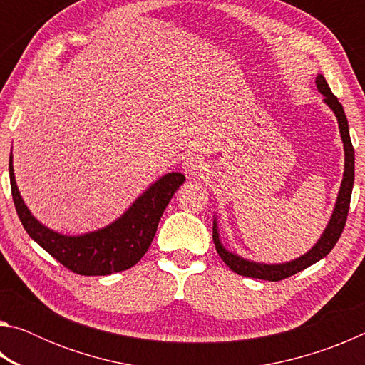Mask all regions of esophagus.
Returning a JSON list of instances; mask_svg holds the SVG:
<instances>
[{"mask_svg": "<svg viewBox=\"0 0 365 365\" xmlns=\"http://www.w3.org/2000/svg\"><path fill=\"white\" fill-rule=\"evenodd\" d=\"M183 170L185 174H188L191 177H196V175H205L207 172V165L205 160L197 156H191L190 159L185 160L183 164Z\"/></svg>", "mask_w": 365, "mask_h": 365, "instance_id": "esophagus-1", "label": "esophagus"}]
</instances>
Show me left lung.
Wrapping results in <instances>:
<instances>
[{
  "label": "left lung",
  "mask_w": 365,
  "mask_h": 365,
  "mask_svg": "<svg viewBox=\"0 0 365 365\" xmlns=\"http://www.w3.org/2000/svg\"><path fill=\"white\" fill-rule=\"evenodd\" d=\"M316 83L320 93L324 95V101L329 104L330 109L336 115L339 133H341V140L344 145V174H343V182H341V187H339V193L336 197L335 209H333L331 219L329 222V225H327L325 232L322 233V237H320V240L312 250H309L304 256H301L298 259H294V261L285 262V264L252 262V261H248V259H243L238 255H233V252L227 251L220 243V238L217 233V224H215L214 220L212 240H214L215 250H217L222 261H224L228 267L235 272V274L250 277V279H261V280H269V282H279L283 279H288V277L298 274V272L304 270L306 267H309V265L316 264L317 261H320V259L325 257L333 250V246L336 245L338 238L341 237L343 228L346 225V219H348L351 193H353V185H354V148L349 138L348 119H346L343 106L339 104L338 98L331 93L330 86L327 83L324 76H317Z\"/></svg>",
  "instance_id": "obj_1"
}]
</instances>
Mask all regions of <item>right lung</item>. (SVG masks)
I'll use <instances>...</instances> for the list:
<instances>
[{
    "label": "right lung",
    "mask_w": 365,
    "mask_h": 365,
    "mask_svg": "<svg viewBox=\"0 0 365 365\" xmlns=\"http://www.w3.org/2000/svg\"><path fill=\"white\" fill-rule=\"evenodd\" d=\"M9 180L17 215L30 238L73 274L91 277L127 270L145 256L156 235L160 215L185 182V175L180 172H170L160 177L122 217L101 230L78 237H67L49 230L30 214L17 190L12 154L9 158Z\"/></svg>",
    "instance_id": "right-lung-1"
}]
</instances>
